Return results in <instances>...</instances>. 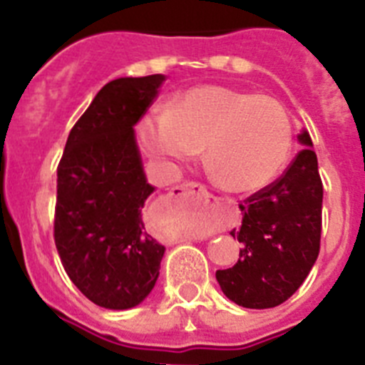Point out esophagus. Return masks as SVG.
I'll list each match as a JSON object with an SVG mask.
<instances>
[{"label": "esophagus", "mask_w": 365, "mask_h": 365, "mask_svg": "<svg viewBox=\"0 0 365 365\" xmlns=\"http://www.w3.org/2000/svg\"><path fill=\"white\" fill-rule=\"evenodd\" d=\"M170 195L185 196V198L192 200V202H198L207 207L216 205V198L209 192V190H207V187L196 182H187V183H182V185L173 187V192H170Z\"/></svg>", "instance_id": "esophagus-1"}]
</instances>
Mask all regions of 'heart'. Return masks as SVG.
Here are the masks:
<instances>
[{
    "label": "heart",
    "instance_id": "b5f03b06",
    "mask_svg": "<svg viewBox=\"0 0 365 365\" xmlns=\"http://www.w3.org/2000/svg\"><path fill=\"white\" fill-rule=\"evenodd\" d=\"M143 147L165 169L189 162L205 145L216 182L251 192L271 183L293 149V121L280 101L223 85L187 88L140 125Z\"/></svg>",
    "mask_w": 365,
    "mask_h": 365
}]
</instances>
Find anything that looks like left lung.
Segmentation results:
<instances>
[{
    "label": "left lung",
    "mask_w": 365,
    "mask_h": 365,
    "mask_svg": "<svg viewBox=\"0 0 365 365\" xmlns=\"http://www.w3.org/2000/svg\"><path fill=\"white\" fill-rule=\"evenodd\" d=\"M304 149L284 175L240 203L242 242L232 267L216 271L223 294L249 309L284 304L304 284L320 252L324 185L311 136H298Z\"/></svg>",
    "instance_id": "obj_1"
}]
</instances>
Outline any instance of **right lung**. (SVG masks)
I'll return each mask as SVG.
<instances>
[{
    "instance_id": "1",
    "label": "right lung",
    "mask_w": 365,
    "mask_h": 365,
    "mask_svg": "<svg viewBox=\"0 0 365 365\" xmlns=\"http://www.w3.org/2000/svg\"><path fill=\"white\" fill-rule=\"evenodd\" d=\"M162 74L105 85L74 123L58 165L54 242L65 272L105 309H129L153 291L165 247L147 232L145 180L134 129Z\"/></svg>"
}]
</instances>
